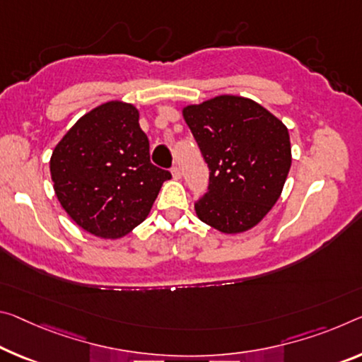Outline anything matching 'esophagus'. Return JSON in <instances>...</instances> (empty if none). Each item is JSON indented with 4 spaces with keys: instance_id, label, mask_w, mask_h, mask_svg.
<instances>
[{
    "instance_id": "34e87169",
    "label": "esophagus",
    "mask_w": 362,
    "mask_h": 362,
    "mask_svg": "<svg viewBox=\"0 0 362 362\" xmlns=\"http://www.w3.org/2000/svg\"><path fill=\"white\" fill-rule=\"evenodd\" d=\"M170 172H172V175H174V179H180V177H182V170H180L179 165H174V168L170 169Z\"/></svg>"
}]
</instances>
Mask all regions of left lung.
Returning a JSON list of instances; mask_svg holds the SVG:
<instances>
[{
  "instance_id": "8db88e82",
  "label": "left lung",
  "mask_w": 362,
  "mask_h": 362,
  "mask_svg": "<svg viewBox=\"0 0 362 362\" xmlns=\"http://www.w3.org/2000/svg\"><path fill=\"white\" fill-rule=\"evenodd\" d=\"M182 112L209 168L208 192L194 203L199 221L222 233L250 230L284 190L291 165L288 129L243 96L221 95Z\"/></svg>"
}]
</instances>
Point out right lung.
Here are the masks:
<instances>
[{
	"label": "right lung",
	"mask_w": 362,
	"mask_h": 362,
	"mask_svg": "<svg viewBox=\"0 0 362 362\" xmlns=\"http://www.w3.org/2000/svg\"><path fill=\"white\" fill-rule=\"evenodd\" d=\"M139 109L109 101L80 117L49 160L56 197L71 219L101 238H120L150 214L170 172L150 160Z\"/></svg>",
	"instance_id": "add662e5"
}]
</instances>
